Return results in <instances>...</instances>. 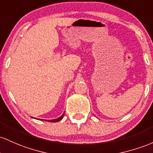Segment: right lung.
I'll return each instance as SVG.
<instances>
[{"label":"right lung","instance_id":"obj_1","mask_svg":"<svg viewBox=\"0 0 153 153\" xmlns=\"http://www.w3.org/2000/svg\"><path fill=\"white\" fill-rule=\"evenodd\" d=\"M63 115H64V114H63L62 116H61V117L56 118V119H53V120H45L46 121H48V122H57V121H61V119H62L63 117Z\"/></svg>","mask_w":153,"mask_h":153}]
</instances>
